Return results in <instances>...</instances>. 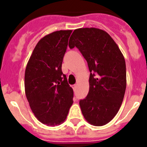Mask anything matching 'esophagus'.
Returning a JSON list of instances; mask_svg holds the SVG:
<instances>
[{
    "label": "esophagus",
    "instance_id": "esophagus-1",
    "mask_svg": "<svg viewBox=\"0 0 147 147\" xmlns=\"http://www.w3.org/2000/svg\"><path fill=\"white\" fill-rule=\"evenodd\" d=\"M72 88H73L74 90H76V88H77V85H76V84L73 85V86H72Z\"/></svg>",
    "mask_w": 147,
    "mask_h": 147
}]
</instances>
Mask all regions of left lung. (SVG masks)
I'll return each instance as SVG.
<instances>
[{
	"label": "left lung",
	"mask_w": 147,
	"mask_h": 147,
	"mask_svg": "<svg viewBox=\"0 0 147 147\" xmlns=\"http://www.w3.org/2000/svg\"><path fill=\"white\" fill-rule=\"evenodd\" d=\"M77 47L90 71L89 91L80 101L86 121L94 126L107 124L120 109L126 88L125 61L116 42L98 28L74 30L69 47Z\"/></svg>",
	"instance_id": "obj_1"
}]
</instances>
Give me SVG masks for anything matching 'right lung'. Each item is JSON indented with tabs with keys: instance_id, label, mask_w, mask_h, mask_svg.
<instances>
[{
	"instance_id": "right-lung-1",
	"label": "right lung",
	"mask_w": 147,
	"mask_h": 147,
	"mask_svg": "<svg viewBox=\"0 0 147 147\" xmlns=\"http://www.w3.org/2000/svg\"><path fill=\"white\" fill-rule=\"evenodd\" d=\"M72 32L59 30L41 38L26 67L27 99L35 117L49 126L61 124L73 103V90L61 71Z\"/></svg>"
}]
</instances>
